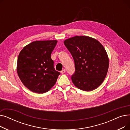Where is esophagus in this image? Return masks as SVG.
I'll use <instances>...</instances> for the list:
<instances>
[{"mask_svg":"<svg viewBox=\"0 0 130 130\" xmlns=\"http://www.w3.org/2000/svg\"><path fill=\"white\" fill-rule=\"evenodd\" d=\"M65 72H66V70H65V69H64L63 70H62L61 71H60L61 74H64Z\"/></svg>","mask_w":130,"mask_h":130,"instance_id":"34e87169","label":"esophagus"}]
</instances>
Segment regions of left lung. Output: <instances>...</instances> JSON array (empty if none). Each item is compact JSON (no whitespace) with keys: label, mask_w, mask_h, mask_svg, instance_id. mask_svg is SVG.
Returning a JSON list of instances; mask_svg holds the SVG:
<instances>
[{"label":"left lung","mask_w":130,"mask_h":130,"mask_svg":"<svg viewBox=\"0 0 130 130\" xmlns=\"http://www.w3.org/2000/svg\"><path fill=\"white\" fill-rule=\"evenodd\" d=\"M64 43L74 60L75 71L71 77L74 85L85 91L96 89L103 83L108 69L109 59L103 46L86 36L71 37Z\"/></svg>","instance_id":"left-lung-1"}]
</instances>
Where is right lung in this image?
Here are the masks:
<instances>
[{"label": "right lung", "mask_w": 130, "mask_h": 130, "mask_svg": "<svg viewBox=\"0 0 130 130\" xmlns=\"http://www.w3.org/2000/svg\"><path fill=\"white\" fill-rule=\"evenodd\" d=\"M57 43L56 40L35 41L20 51L17 59L18 75L30 91L44 93L55 84L60 73L54 69L51 54Z\"/></svg>", "instance_id": "1"}]
</instances>
